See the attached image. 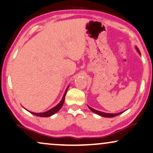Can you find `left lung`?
Masks as SVG:
<instances>
[{
    "mask_svg": "<svg viewBox=\"0 0 153 153\" xmlns=\"http://www.w3.org/2000/svg\"><path fill=\"white\" fill-rule=\"evenodd\" d=\"M136 49H137V51H138V53L140 54V51H139V49H138V48H137V47H136ZM88 107H89V109H90L91 110V111H92V112H94V113L97 114H98V115L101 116V117H107V118L114 117H116V116H118V115L121 114H122L123 112V111H121V112H119V113H116V114H109V113H105V112H102V111H97V110H96V109H92V107H89V106H88Z\"/></svg>",
    "mask_w": 153,
    "mask_h": 153,
    "instance_id": "obj_1",
    "label": "left lung"
}]
</instances>
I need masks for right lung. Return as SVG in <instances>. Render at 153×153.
<instances>
[{"label": "right lung", "instance_id": "obj_1", "mask_svg": "<svg viewBox=\"0 0 153 153\" xmlns=\"http://www.w3.org/2000/svg\"><path fill=\"white\" fill-rule=\"evenodd\" d=\"M68 89V87L66 90L65 91V93L63 94V97L62 98V100H61V101L59 102V104H57L56 107H54L52 108V109H49V111H46V112H43V113H34V112H31L30 111L31 114H32L35 115V116H37V117H51V115L54 114L56 113L57 111H59L60 109H61V108L62 107L63 103H64V101H65V94L67 93V90Z\"/></svg>", "mask_w": 153, "mask_h": 153}]
</instances>
